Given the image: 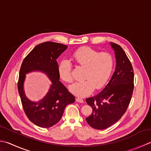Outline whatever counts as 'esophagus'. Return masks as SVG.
Instances as JSON below:
<instances>
[{
  "instance_id": "obj_1",
  "label": "esophagus",
  "mask_w": 151,
  "mask_h": 151,
  "mask_svg": "<svg viewBox=\"0 0 151 151\" xmlns=\"http://www.w3.org/2000/svg\"><path fill=\"white\" fill-rule=\"evenodd\" d=\"M76 101L78 103H84V100L81 98H79V97L76 98Z\"/></svg>"
}]
</instances>
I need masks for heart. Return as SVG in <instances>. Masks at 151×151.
Here are the masks:
<instances>
[{
    "label": "heart",
    "mask_w": 151,
    "mask_h": 151,
    "mask_svg": "<svg viewBox=\"0 0 151 151\" xmlns=\"http://www.w3.org/2000/svg\"><path fill=\"white\" fill-rule=\"evenodd\" d=\"M72 59L77 65L85 67L82 81L76 82L70 86V92L78 97H85L99 90L107 83L113 68V58L108 52H99L88 46L79 48L72 54ZM72 67L67 60L59 63L58 72L62 81L70 83L73 81Z\"/></svg>",
    "instance_id": "heart-1"
}]
</instances>
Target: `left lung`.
Listing matches in <instances>:
<instances>
[{"mask_svg": "<svg viewBox=\"0 0 151 151\" xmlns=\"http://www.w3.org/2000/svg\"><path fill=\"white\" fill-rule=\"evenodd\" d=\"M116 56V66L107 85L97 95L86 101L92 108L86 120L91 128L103 129L119 121L128 109L134 88L132 65L120 45L111 42Z\"/></svg>", "mask_w": 151, "mask_h": 151, "instance_id": "8db88e82", "label": "left lung"}]
</instances>
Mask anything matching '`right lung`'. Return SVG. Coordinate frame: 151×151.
<instances>
[{"label":"right lung","instance_id":"obj_1","mask_svg":"<svg viewBox=\"0 0 151 151\" xmlns=\"http://www.w3.org/2000/svg\"><path fill=\"white\" fill-rule=\"evenodd\" d=\"M67 48V45L60 43H41L29 52L21 65L17 89L23 111L32 123L42 128H50L57 124L66 106L75 101V96L59 81L56 60ZM35 70L46 73L52 82L47 95L37 103L31 102L26 98L22 88L25 74Z\"/></svg>","mask_w":151,"mask_h":151}]
</instances>
